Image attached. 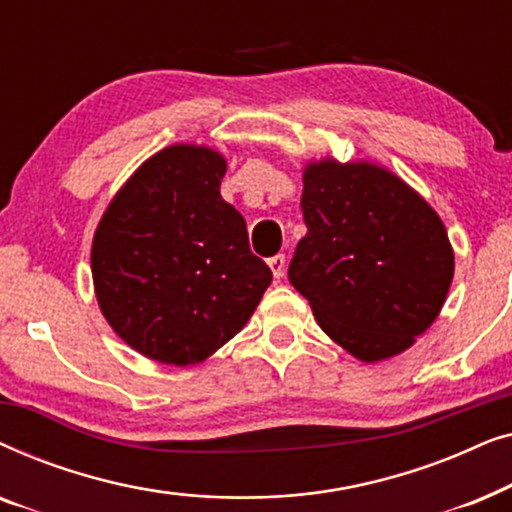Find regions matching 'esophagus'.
<instances>
[{
  "label": "esophagus",
  "mask_w": 512,
  "mask_h": 512,
  "mask_svg": "<svg viewBox=\"0 0 512 512\" xmlns=\"http://www.w3.org/2000/svg\"><path fill=\"white\" fill-rule=\"evenodd\" d=\"M268 265H270L272 275H275L277 279H279V277H284V270H286V256H284V254L272 256L270 261H268Z\"/></svg>",
  "instance_id": "1"
}]
</instances>
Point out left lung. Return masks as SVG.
<instances>
[{"label": "left lung", "instance_id": "obj_1", "mask_svg": "<svg viewBox=\"0 0 512 512\" xmlns=\"http://www.w3.org/2000/svg\"><path fill=\"white\" fill-rule=\"evenodd\" d=\"M307 235L289 282L326 335L361 361L401 354L438 317L454 256L438 214L382 167L321 160L305 170Z\"/></svg>", "mask_w": 512, "mask_h": 512}]
</instances>
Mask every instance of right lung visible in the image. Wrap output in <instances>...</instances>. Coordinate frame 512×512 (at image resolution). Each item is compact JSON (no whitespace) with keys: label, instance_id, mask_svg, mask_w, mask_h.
<instances>
[{"label":"right lung","instance_id":"obj_1","mask_svg":"<svg viewBox=\"0 0 512 512\" xmlns=\"http://www.w3.org/2000/svg\"><path fill=\"white\" fill-rule=\"evenodd\" d=\"M226 160L167 146L132 174L97 226V303L139 354L172 366L207 359L242 331L272 282L247 221L221 198Z\"/></svg>","mask_w":512,"mask_h":512}]
</instances>
